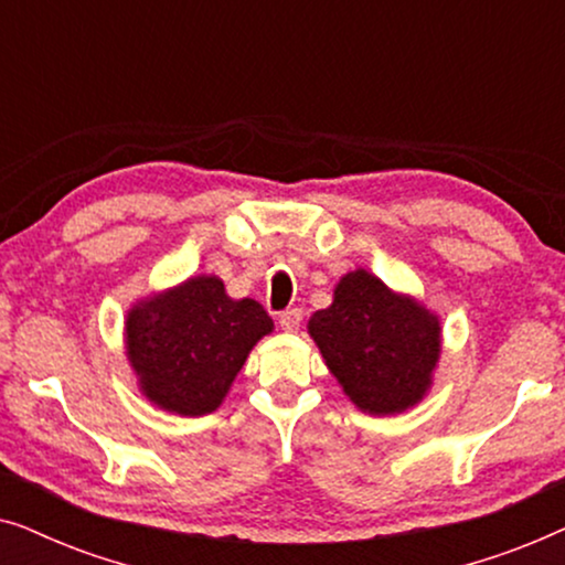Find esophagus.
<instances>
[{
    "instance_id": "1",
    "label": "esophagus",
    "mask_w": 565,
    "mask_h": 565,
    "mask_svg": "<svg viewBox=\"0 0 565 565\" xmlns=\"http://www.w3.org/2000/svg\"><path fill=\"white\" fill-rule=\"evenodd\" d=\"M277 321H280V327L285 331H296L300 327V321H303V313H300V308H288V311L277 316Z\"/></svg>"
}]
</instances>
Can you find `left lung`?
I'll return each instance as SVG.
<instances>
[{"instance_id": "obj_1", "label": "left lung", "mask_w": 565, "mask_h": 565, "mask_svg": "<svg viewBox=\"0 0 565 565\" xmlns=\"http://www.w3.org/2000/svg\"><path fill=\"white\" fill-rule=\"evenodd\" d=\"M308 334L347 398L373 416L419 404L443 354L439 316L362 267L337 282L331 306L308 319Z\"/></svg>"}]
</instances>
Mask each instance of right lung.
Returning <instances> with one entry per match:
<instances>
[{
	"label": "right lung",
	"mask_w": 565,
	"mask_h": 565,
	"mask_svg": "<svg viewBox=\"0 0 565 565\" xmlns=\"http://www.w3.org/2000/svg\"><path fill=\"white\" fill-rule=\"evenodd\" d=\"M275 323L254 298L226 296L215 275H195L136 300L126 316V358L138 391L161 412H215L238 370Z\"/></svg>",
	"instance_id": "obj_1"
}]
</instances>
